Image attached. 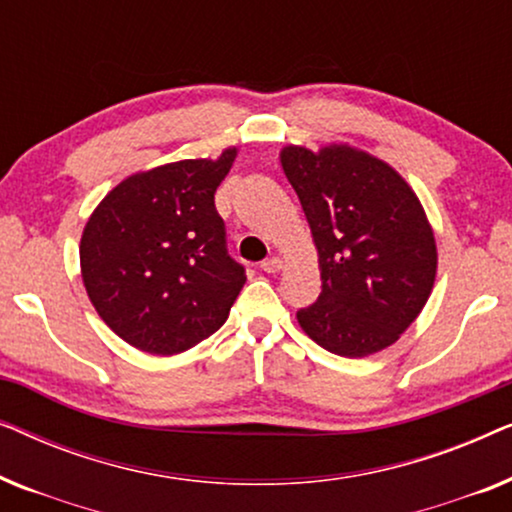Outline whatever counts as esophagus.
I'll use <instances>...</instances> for the list:
<instances>
[{"mask_svg":"<svg viewBox=\"0 0 512 512\" xmlns=\"http://www.w3.org/2000/svg\"><path fill=\"white\" fill-rule=\"evenodd\" d=\"M282 268H284V261L279 256H272L268 261L261 263V270L268 272V275H275V272H279Z\"/></svg>","mask_w":512,"mask_h":512,"instance_id":"1","label":"esophagus"}]
</instances>
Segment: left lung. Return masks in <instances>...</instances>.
I'll use <instances>...</instances> for the list:
<instances>
[{
  "instance_id": "left-lung-1",
  "label": "left lung",
  "mask_w": 512,
  "mask_h": 512,
  "mask_svg": "<svg viewBox=\"0 0 512 512\" xmlns=\"http://www.w3.org/2000/svg\"><path fill=\"white\" fill-rule=\"evenodd\" d=\"M279 160L319 251L321 293L298 310L300 328L347 359L394 345L436 279L422 202L394 167L347 144L284 146Z\"/></svg>"
}]
</instances>
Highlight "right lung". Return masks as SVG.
Returning <instances> with one entry per match:
<instances>
[{"instance_id": "right-lung-1", "label": "right lung", "mask_w": 512, "mask_h": 512, "mask_svg": "<svg viewBox=\"0 0 512 512\" xmlns=\"http://www.w3.org/2000/svg\"><path fill=\"white\" fill-rule=\"evenodd\" d=\"M237 149L121 181L83 228L81 277L104 324L142 352H186L219 331L247 275L228 256L214 193Z\"/></svg>"}]
</instances>
